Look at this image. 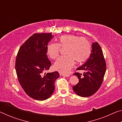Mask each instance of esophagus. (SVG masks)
I'll return each mask as SVG.
<instances>
[{
	"mask_svg": "<svg viewBox=\"0 0 122 122\" xmlns=\"http://www.w3.org/2000/svg\"><path fill=\"white\" fill-rule=\"evenodd\" d=\"M60 75L63 76H66V77H69L70 76L69 74H60Z\"/></svg>",
	"mask_w": 122,
	"mask_h": 122,
	"instance_id": "esophagus-1",
	"label": "esophagus"
}]
</instances>
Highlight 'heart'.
Wrapping results in <instances>:
<instances>
[{
	"instance_id": "1",
	"label": "heart",
	"mask_w": 122,
	"mask_h": 122,
	"mask_svg": "<svg viewBox=\"0 0 122 122\" xmlns=\"http://www.w3.org/2000/svg\"><path fill=\"white\" fill-rule=\"evenodd\" d=\"M65 47L66 56L59 58L53 66L56 71L63 73H67L71 69L74 61L77 63L86 61L92 51L90 44L87 39L75 35L67 34L60 36L57 44L51 43L47 45V54L51 59H55L59 55L60 48Z\"/></svg>"
}]
</instances>
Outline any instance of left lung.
Segmentation results:
<instances>
[{
	"mask_svg": "<svg viewBox=\"0 0 122 122\" xmlns=\"http://www.w3.org/2000/svg\"><path fill=\"white\" fill-rule=\"evenodd\" d=\"M77 71H83V74L75 73L79 82L73 86L77 95L86 97L94 95L102 84L106 71V63L102 48L97 42H93L89 58Z\"/></svg>",
	"mask_w": 122,
	"mask_h": 122,
	"instance_id": "obj_1",
	"label": "left lung"
}]
</instances>
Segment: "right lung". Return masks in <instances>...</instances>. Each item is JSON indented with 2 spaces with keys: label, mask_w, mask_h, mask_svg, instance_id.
Listing matches in <instances>:
<instances>
[{
  "label": "right lung",
  "mask_w": 122,
  "mask_h": 122,
  "mask_svg": "<svg viewBox=\"0 0 122 122\" xmlns=\"http://www.w3.org/2000/svg\"><path fill=\"white\" fill-rule=\"evenodd\" d=\"M53 36L51 33L34 34L21 45L16 57L18 81L26 93L36 100H46L52 95L60 76L57 71L42 75L51 66L46 50Z\"/></svg>",
  "instance_id": "1"
}]
</instances>
